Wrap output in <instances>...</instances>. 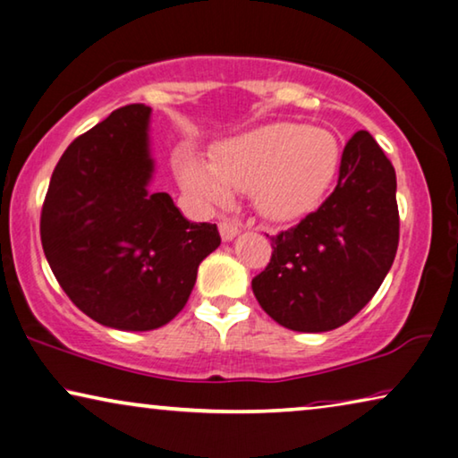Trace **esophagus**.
<instances>
[{
    "label": "esophagus",
    "instance_id": "esophagus-1",
    "mask_svg": "<svg viewBox=\"0 0 458 458\" xmlns=\"http://www.w3.org/2000/svg\"><path fill=\"white\" fill-rule=\"evenodd\" d=\"M218 231H221L223 242H231L237 233H240V225L231 221V218H223V221L218 223Z\"/></svg>",
    "mask_w": 458,
    "mask_h": 458
}]
</instances>
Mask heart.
Instances as JSON below:
<instances>
[{"label":"heart","mask_w":458,"mask_h":458,"mask_svg":"<svg viewBox=\"0 0 458 458\" xmlns=\"http://www.w3.org/2000/svg\"><path fill=\"white\" fill-rule=\"evenodd\" d=\"M339 165L341 144L333 131L270 123L223 142L213 152V163L183 152L175 161V174L202 207H223L233 190H250L258 213L287 223L320 207Z\"/></svg>","instance_id":"1"}]
</instances>
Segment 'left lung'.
Segmentation results:
<instances>
[{
	"mask_svg": "<svg viewBox=\"0 0 458 458\" xmlns=\"http://www.w3.org/2000/svg\"><path fill=\"white\" fill-rule=\"evenodd\" d=\"M270 240L273 256L251 289L281 327L327 333L372 300L399 248V207L394 167L369 131L347 142L322 207Z\"/></svg>",
	"mask_w": 458,
	"mask_h": 458,
	"instance_id": "left-lung-1",
	"label": "left lung"
}]
</instances>
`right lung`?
<instances>
[{
	"mask_svg": "<svg viewBox=\"0 0 458 458\" xmlns=\"http://www.w3.org/2000/svg\"><path fill=\"white\" fill-rule=\"evenodd\" d=\"M150 107L125 105L78 136L53 171L41 213L45 258L78 310L103 327L155 330L180 314L198 267L221 245L150 191Z\"/></svg>",
	"mask_w": 458,
	"mask_h": 458,
	"instance_id": "right-lung-1",
	"label": "right lung"
}]
</instances>
